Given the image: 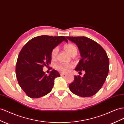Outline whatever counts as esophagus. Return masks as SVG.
Wrapping results in <instances>:
<instances>
[{"mask_svg": "<svg viewBox=\"0 0 124 124\" xmlns=\"http://www.w3.org/2000/svg\"><path fill=\"white\" fill-rule=\"evenodd\" d=\"M60 75H61V76H64L66 75V73H60Z\"/></svg>", "mask_w": 124, "mask_h": 124, "instance_id": "1", "label": "esophagus"}]
</instances>
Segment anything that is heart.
Instances as JSON below:
<instances>
[{
  "label": "heart",
  "instance_id": "1",
  "mask_svg": "<svg viewBox=\"0 0 124 124\" xmlns=\"http://www.w3.org/2000/svg\"><path fill=\"white\" fill-rule=\"evenodd\" d=\"M65 51L69 53L71 56H75L77 54L78 50L77 47L72 44H66L63 47ZM58 53V48L55 47L52 50L51 52V57L52 59H54ZM73 66L71 64H57L55 66L56 68L60 72L62 73L67 72L70 68H71Z\"/></svg>",
  "mask_w": 124,
  "mask_h": 124
}]
</instances>
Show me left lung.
I'll return each mask as SVG.
<instances>
[{"label":"left lung","instance_id":"obj_1","mask_svg":"<svg viewBox=\"0 0 124 124\" xmlns=\"http://www.w3.org/2000/svg\"><path fill=\"white\" fill-rule=\"evenodd\" d=\"M67 39L78 46L81 57L75 70L85 72L83 77L75 76L69 89L81 97L94 95L101 89L108 75L109 59L106 53L98 43L85 36H67Z\"/></svg>","mask_w":124,"mask_h":124}]
</instances>
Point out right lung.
Segmentation results:
<instances>
[{
	"mask_svg": "<svg viewBox=\"0 0 124 124\" xmlns=\"http://www.w3.org/2000/svg\"><path fill=\"white\" fill-rule=\"evenodd\" d=\"M64 36L41 35L30 39L20 52L16 66V74L19 85L31 98H39L52 91L54 80L60 77L53 69L48 76L43 67L51 63V52L62 41Z\"/></svg>",
	"mask_w": 124,
	"mask_h": 124,
	"instance_id": "right-lung-1",
	"label": "right lung"
}]
</instances>
